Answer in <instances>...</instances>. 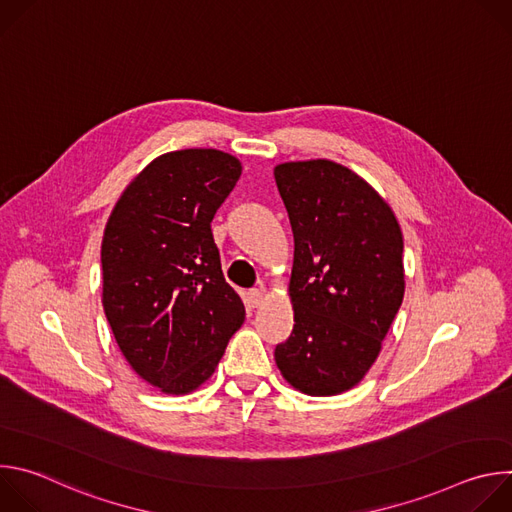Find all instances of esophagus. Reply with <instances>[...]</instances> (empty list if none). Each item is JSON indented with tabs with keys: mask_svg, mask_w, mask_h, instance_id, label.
<instances>
[{
	"mask_svg": "<svg viewBox=\"0 0 512 512\" xmlns=\"http://www.w3.org/2000/svg\"><path fill=\"white\" fill-rule=\"evenodd\" d=\"M263 296H265V291H263V289H251L249 294H247V302H249V306L257 308V306L263 302Z\"/></svg>",
	"mask_w": 512,
	"mask_h": 512,
	"instance_id": "esophagus-1",
	"label": "esophagus"
}]
</instances>
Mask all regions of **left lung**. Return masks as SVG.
Returning <instances> with one entry per match:
<instances>
[{
  "label": "left lung",
  "mask_w": 512,
  "mask_h": 512,
  "mask_svg": "<svg viewBox=\"0 0 512 512\" xmlns=\"http://www.w3.org/2000/svg\"><path fill=\"white\" fill-rule=\"evenodd\" d=\"M294 231V332L275 346L283 379L312 397L358 385L405 294L403 235L391 206L330 160L273 170Z\"/></svg>",
  "instance_id": "left-lung-1"
}]
</instances>
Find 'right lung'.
<instances>
[{"label":"right lung","mask_w":512,"mask_h":512,"mask_svg":"<svg viewBox=\"0 0 512 512\" xmlns=\"http://www.w3.org/2000/svg\"><path fill=\"white\" fill-rule=\"evenodd\" d=\"M241 170L221 150L168 152L131 180L107 221L105 316L129 367L166 395L206 383L245 320L210 231Z\"/></svg>","instance_id":"add662e5"}]
</instances>
